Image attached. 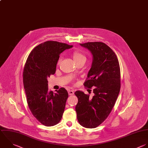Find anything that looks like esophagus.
<instances>
[{
  "label": "esophagus",
  "instance_id": "1",
  "mask_svg": "<svg viewBox=\"0 0 148 148\" xmlns=\"http://www.w3.org/2000/svg\"><path fill=\"white\" fill-rule=\"evenodd\" d=\"M68 92V94H69V95H73V94H74V91H73V90H69Z\"/></svg>",
  "mask_w": 148,
  "mask_h": 148
}]
</instances>
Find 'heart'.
I'll use <instances>...</instances> for the list:
<instances>
[{
  "mask_svg": "<svg viewBox=\"0 0 148 148\" xmlns=\"http://www.w3.org/2000/svg\"><path fill=\"white\" fill-rule=\"evenodd\" d=\"M72 58L75 62H76V61H78L80 60H86L85 56L83 53H82L81 52H80L79 51H73V53H72ZM60 60L58 61V63H60Z\"/></svg>",
  "mask_w": 148,
  "mask_h": 148,
  "instance_id": "b5f03b06",
  "label": "heart"
}]
</instances>
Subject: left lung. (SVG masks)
<instances>
[{
    "label": "left lung",
    "mask_w": 148,
    "mask_h": 148,
    "mask_svg": "<svg viewBox=\"0 0 148 148\" xmlns=\"http://www.w3.org/2000/svg\"><path fill=\"white\" fill-rule=\"evenodd\" d=\"M80 45L92 56L88 79L84 86L94 87V95L91 98L84 92L76 91L75 94L78 102L75 109L79 124L94 128L108 117L115 104L120 89V66L115 53L104 43L88 42Z\"/></svg>",
    "instance_id": "8db88e82"
}]
</instances>
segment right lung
<instances>
[{"label":"right lung","instance_id":"right-lung-1","mask_svg":"<svg viewBox=\"0 0 148 148\" xmlns=\"http://www.w3.org/2000/svg\"><path fill=\"white\" fill-rule=\"evenodd\" d=\"M73 46L47 41L29 54L23 72V83L28 106L34 116L46 126H53L62 119L68 93L61 88L49 91L47 78L54 75L61 53Z\"/></svg>","mask_w":148,"mask_h":148}]
</instances>
